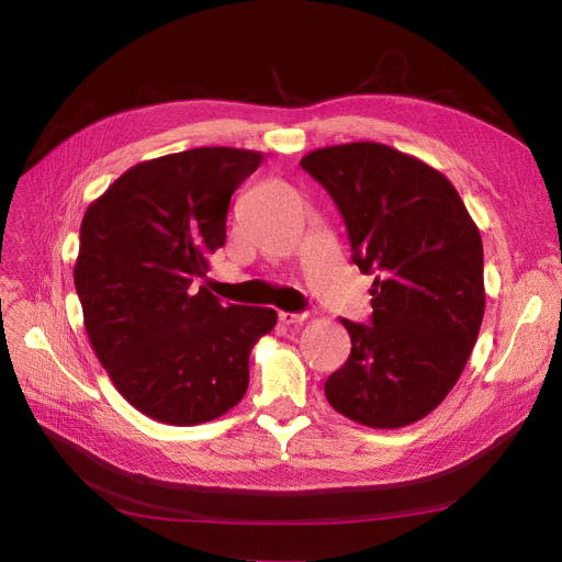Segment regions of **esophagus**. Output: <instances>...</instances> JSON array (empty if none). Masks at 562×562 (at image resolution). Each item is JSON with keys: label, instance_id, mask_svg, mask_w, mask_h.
Listing matches in <instances>:
<instances>
[{"label": "esophagus", "instance_id": "1", "mask_svg": "<svg viewBox=\"0 0 562 562\" xmlns=\"http://www.w3.org/2000/svg\"><path fill=\"white\" fill-rule=\"evenodd\" d=\"M280 323H284V326H291V323H303L307 318V314H293V312H280L278 314Z\"/></svg>", "mask_w": 562, "mask_h": 562}]
</instances>
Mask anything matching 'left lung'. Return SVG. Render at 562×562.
<instances>
[{
	"instance_id": "obj_1",
	"label": "left lung",
	"mask_w": 562,
	"mask_h": 562,
	"mask_svg": "<svg viewBox=\"0 0 562 562\" xmlns=\"http://www.w3.org/2000/svg\"><path fill=\"white\" fill-rule=\"evenodd\" d=\"M301 166L344 216L371 286V323L341 318L350 356L326 398L350 422L403 428L447 398L485 314L483 241L445 175L390 145L321 147Z\"/></svg>"
}]
</instances>
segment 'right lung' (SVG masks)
I'll use <instances>...</instances> for the list:
<instances>
[{
  "label": "right lung",
  "mask_w": 562,
  "mask_h": 562,
  "mask_svg": "<svg viewBox=\"0 0 562 562\" xmlns=\"http://www.w3.org/2000/svg\"><path fill=\"white\" fill-rule=\"evenodd\" d=\"M263 155L239 147L140 161L88 206L75 289L83 326L115 390L170 426L218 419L248 390L250 350L271 307L221 305L195 278L225 244L232 193Z\"/></svg>",
  "instance_id": "right-lung-1"
}]
</instances>
